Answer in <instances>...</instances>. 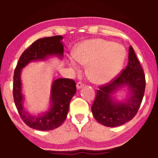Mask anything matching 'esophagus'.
Instances as JSON below:
<instances>
[{
	"mask_svg": "<svg viewBox=\"0 0 158 158\" xmlns=\"http://www.w3.org/2000/svg\"><path fill=\"white\" fill-rule=\"evenodd\" d=\"M83 84L81 83V82H79V83H77V85H76V88H77V90H79V89H81V88H82L83 87Z\"/></svg>",
	"mask_w": 158,
	"mask_h": 158,
	"instance_id": "1",
	"label": "esophagus"
}]
</instances>
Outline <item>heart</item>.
I'll return each mask as SVG.
<instances>
[{
    "label": "heart",
    "mask_w": 158,
    "mask_h": 158,
    "mask_svg": "<svg viewBox=\"0 0 158 158\" xmlns=\"http://www.w3.org/2000/svg\"><path fill=\"white\" fill-rule=\"evenodd\" d=\"M126 51L122 44L103 39H92L78 44L73 51L77 63L87 66L86 74L91 83L104 85L111 81L122 70ZM69 64L78 70L76 62L70 60Z\"/></svg>",
    "instance_id": "b5f03b06"
}]
</instances>
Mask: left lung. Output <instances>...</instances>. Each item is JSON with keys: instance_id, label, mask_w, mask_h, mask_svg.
<instances>
[{"instance_id": "left-lung-1", "label": "left lung", "mask_w": 158, "mask_h": 158, "mask_svg": "<svg viewBox=\"0 0 158 158\" xmlns=\"http://www.w3.org/2000/svg\"><path fill=\"white\" fill-rule=\"evenodd\" d=\"M127 90L125 98L118 99L116 94ZM145 77L132 47L129 49V63L122 74L109 85L100 87L91 107L94 117L103 126L115 127L135 117L143 98Z\"/></svg>"}]
</instances>
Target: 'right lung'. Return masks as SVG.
<instances>
[{"label":"right lung","mask_w":158,"mask_h":158,"mask_svg":"<svg viewBox=\"0 0 158 158\" xmlns=\"http://www.w3.org/2000/svg\"><path fill=\"white\" fill-rule=\"evenodd\" d=\"M63 36H54L39 39L23 52L19 58L14 75V98L16 109L23 122L32 129L40 131L52 130L64 122L69 105L76 93L75 83L68 78H58L52 82L49 107L45 111L31 114L27 110L21 81L22 70L30 62L47 61L52 57L63 58Z\"/></svg>","instance_id":"add662e5"}]
</instances>
